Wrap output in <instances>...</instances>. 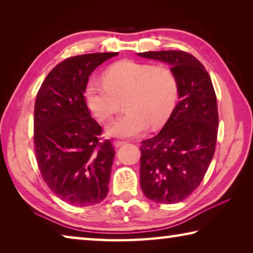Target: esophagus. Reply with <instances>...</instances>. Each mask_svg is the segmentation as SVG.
<instances>
[{
    "label": "esophagus",
    "mask_w": 253,
    "mask_h": 253,
    "mask_svg": "<svg viewBox=\"0 0 253 253\" xmlns=\"http://www.w3.org/2000/svg\"><path fill=\"white\" fill-rule=\"evenodd\" d=\"M127 142H125V140H119V139H117V140H115L114 142V145L116 147H119V146H122V145H124V144H126Z\"/></svg>",
    "instance_id": "obj_1"
}]
</instances>
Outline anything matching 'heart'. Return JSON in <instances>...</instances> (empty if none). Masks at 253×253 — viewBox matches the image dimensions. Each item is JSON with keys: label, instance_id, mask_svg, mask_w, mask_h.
I'll return each mask as SVG.
<instances>
[{"label": "heart", "instance_id": "b5f03b06", "mask_svg": "<svg viewBox=\"0 0 253 253\" xmlns=\"http://www.w3.org/2000/svg\"><path fill=\"white\" fill-rule=\"evenodd\" d=\"M104 83L90 81L84 88V100L102 123L111 121L121 101L126 109L108 128L110 135L134 137L166 122L174 108L177 81L164 65L122 60L109 66L102 75Z\"/></svg>", "mask_w": 253, "mask_h": 253}]
</instances>
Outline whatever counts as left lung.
<instances>
[{
	"label": "left lung",
	"instance_id": "8db88e82",
	"mask_svg": "<svg viewBox=\"0 0 253 253\" xmlns=\"http://www.w3.org/2000/svg\"><path fill=\"white\" fill-rule=\"evenodd\" d=\"M137 54L169 63L179 98L162 130L140 145V187L154 202L178 203L199 187L215 152V91L204 66L185 51Z\"/></svg>",
	"mask_w": 253,
	"mask_h": 253
}]
</instances>
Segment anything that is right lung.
Returning a JSON list of instances; mask_svg holds the SVG:
<instances>
[{
  "label": "right lung",
  "instance_id": "right-lung-1",
  "mask_svg": "<svg viewBox=\"0 0 253 253\" xmlns=\"http://www.w3.org/2000/svg\"><path fill=\"white\" fill-rule=\"evenodd\" d=\"M118 52L76 55L46 76L34 105V152L46 185L65 202L88 207L108 193L115 151L84 100L89 76Z\"/></svg>",
  "mask_w": 253,
  "mask_h": 253
}]
</instances>
